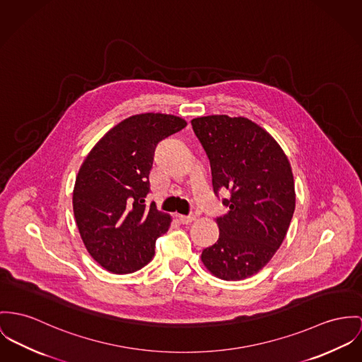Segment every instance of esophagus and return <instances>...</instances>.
<instances>
[{
    "mask_svg": "<svg viewBox=\"0 0 362 362\" xmlns=\"http://www.w3.org/2000/svg\"><path fill=\"white\" fill-rule=\"evenodd\" d=\"M195 219H197V216H195V215H189V216H183V215H180V216H179V221L183 223V224H190V223L194 222Z\"/></svg>",
    "mask_w": 362,
    "mask_h": 362,
    "instance_id": "1",
    "label": "esophagus"
}]
</instances>
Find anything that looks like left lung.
Listing matches in <instances>:
<instances>
[{"label":"left lung","mask_w":362,"mask_h":362,"mask_svg":"<svg viewBox=\"0 0 362 362\" xmlns=\"http://www.w3.org/2000/svg\"><path fill=\"white\" fill-rule=\"evenodd\" d=\"M211 161L212 185L230 192L228 212L218 218L219 240L201 253L218 279L240 281L259 273L274 256L295 211V182L276 139L245 117L192 119Z\"/></svg>","instance_id":"1"}]
</instances>
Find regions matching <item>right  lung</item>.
<instances>
[{
    "instance_id": "add662e5",
    "label": "right lung",
    "mask_w": 362,
    "mask_h": 362,
    "mask_svg": "<svg viewBox=\"0 0 362 362\" xmlns=\"http://www.w3.org/2000/svg\"><path fill=\"white\" fill-rule=\"evenodd\" d=\"M187 122L172 114L125 118L99 140L78 170L73 190L74 218L89 255L112 274L144 267L170 216L146 206L148 175L157 144Z\"/></svg>"
}]
</instances>
